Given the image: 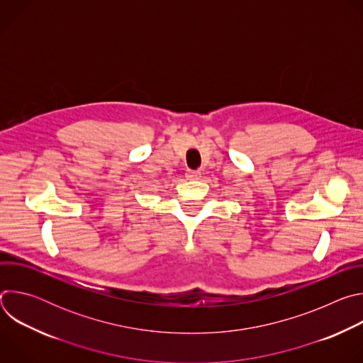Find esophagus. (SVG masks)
Segmentation results:
<instances>
[{"mask_svg": "<svg viewBox=\"0 0 363 363\" xmlns=\"http://www.w3.org/2000/svg\"><path fill=\"white\" fill-rule=\"evenodd\" d=\"M185 177H186L188 179H199V178H201V172H199V171H191V169H188L186 174H185Z\"/></svg>", "mask_w": 363, "mask_h": 363, "instance_id": "1", "label": "esophagus"}]
</instances>
